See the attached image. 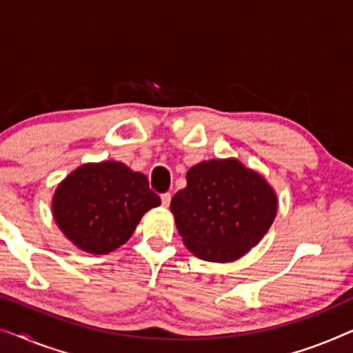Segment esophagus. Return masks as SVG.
<instances>
[{
  "label": "esophagus",
  "instance_id": "obj_1",
  "mask_svg": "<svg viewBox=\"0 0 353 353\" xmlns=\"http://www.w3.org/2000/svg\"><path fill=\"white\" fill-rule=\"evenodd\" d=\"M161 201H162V205H163V207L170 205V201H172V194H170V192H163V194H161Z\"/></svg>",
  "mask_w": 353,
  "mask_h": 353
}]
</instances>
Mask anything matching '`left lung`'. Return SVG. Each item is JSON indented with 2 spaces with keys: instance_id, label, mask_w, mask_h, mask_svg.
<instances>
[{
  "instance_id": "8db88e82",
  "label": "left lung",
  "mask_w": 353,
  "mask_h": 353,
  "mask_svg": "<svg viewBox=\"0 0 353 353\" xmlns=\"http://www.w3.org/2000/svg\"><path fill=\"white\" fill-rule=\"evenodd\" d=\"M188 185L170 202L178 233L196 257L226 263L267 234L278 212L276 192L238 159H212L186 173Z\"/></svg>"
}]
</instances>
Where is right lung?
<instances>
[{
	"label": "right lung",
	"mask_w": 353,
	"mask_h": 353,
	"mask_svg": "<svg viewBox=\"0 0 353 353\" xmlns=\"http://www.w3.org/2000/svg\"><path fill=\"white\" fill-rule=\"evenodd\" d=\"M161 205L146 175L117 161L83 163L52 196V216L67 239L88 254L103 255L132 238L143 215Z\"/></svg>",
	"instance_id": "1"
}]
</instances>
